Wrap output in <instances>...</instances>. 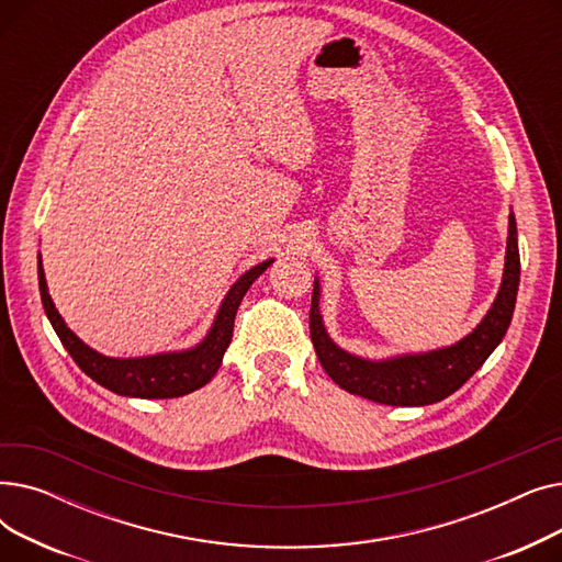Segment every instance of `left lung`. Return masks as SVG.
<instances>
[{
    "label": "left lung",
    "instance_id": "1",
    "mask_svg": "<svg viewBox=\"0 0 562 562\" xmlns=\"http://www.w3.org/2000/svg\"><path fill=\"white\" fill-rule=\"evenodd\" d=\"M517 289L519 246L515 214L510 212L504 280H501L492 307L464 339L437 350L405 352V356L387 360H367L352 356V352L339 348L330 339L326 326H323V316L318 310V278H314L312 291L310 335L321 367L326 369V373L341 390L382 405H430L460 390L483 367L501 339L506 337L515 312Z\"/></svg>",
    "mask_w": 562,
    "mask_h": 562
}]
</instances>
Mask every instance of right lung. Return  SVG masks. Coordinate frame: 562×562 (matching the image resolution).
Segmentation results:
<instances>
[{"label": "right lung", "instance_id": "obj_1", "mask_svg": "<svg viewBox=\"0 0 562 562\" xmlns=\"http://www.w3.org/2000/svg\"><path fill=\"white\" fill-rule=\"evenodd\" d=\"M271 263L273 259H266L252 266L250 271H246L232 284V289L227 291V296L223 299L216 312L210 333H206V337L200 344L187 350L157 352V356H145V358H109L93 350L91 346H86L66 326V321L56 312L52 303L41 255H38V286H41L43 307L54 333L58 335V339H61V344L66 346L77 367L86 375H91L98 385L106 387L113 394L132 396V398H177L204 387L206 382L216 375L225 350L232 341L236 310H239L250 284L266 269H269Z\"/></svg>", "mask_w": 562, "mask_h": 562}]
</instances>
